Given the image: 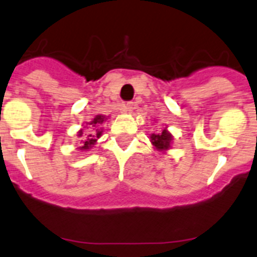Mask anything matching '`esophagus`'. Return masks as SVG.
I'll return each mask as SVG.
<instances>
[{
    "instance_id": "obj_1",
    "label": "esophagus",
    "mask_w": 257,
    "mask_h": 257,
    "mask_svg": "<svg viewBox=\"0 0 257 257\" xmlns=\"http://www.w3.org/2000/svg\"><path fill=\"white\" fill-rule=\"evenodd\" d=\"M134 107H135V103L130 101V102H126L125 105H123L122 111H125V112H131V111L134 110Z\"/></svg>"
}]
</instances>
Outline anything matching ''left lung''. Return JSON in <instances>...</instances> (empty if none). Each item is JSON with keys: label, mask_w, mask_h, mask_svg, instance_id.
<instances>
[{"label": "left lung", "mask_w": 257, "mask_h": 257, "mask_svg": "<svg viewBox=\"0 0 257 257\" xmlns=\"http://www.w3.org/2000/svg\"><path fill=\"white\" fill-rule=\"evenodd\" d=\"M151 141L155 147L159 150H166L170 147V142H171V135L164 130L161 134H152L151 135Z\"/></svg>", "instance_id": "8db88e82"}]
</instances>
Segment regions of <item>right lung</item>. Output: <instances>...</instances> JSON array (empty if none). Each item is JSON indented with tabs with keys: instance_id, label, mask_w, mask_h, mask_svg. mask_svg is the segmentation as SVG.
I'll list each match as a JSON object with an SVG mask.
<instances>
[{
	"instance_id": "add662e5",
	"label": "right lung",
	"mask_w": 257,
	"mask_h": 257,
	"mask_svg": "<svg viewBox=\"0 0 257 257\" xmlns=\"http://www.w3.org/2000/svg\"><path fill=\"white\" fill-rule=\"evenodd\" d=\"M103 121H105V117H103V116H101V115L100 116H96V117L93 118V121L90 123V125L96 126V125H98V123H102ZM101 134H102V131H100V130H96V134H95V132H92V134H91V135H87V136L85 137V140H83L82 149L83 150L90 149V147L92 146L93 144H95L96 140H97L98 137L101 136ZM80 136H82V131H80Z\"/></svg>"
}]
</instances>
